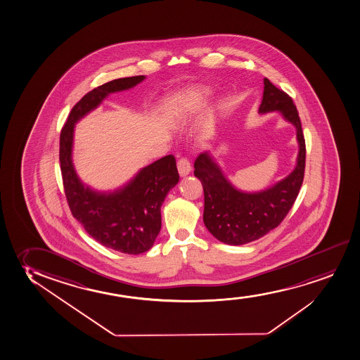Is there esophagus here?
Segmentation results:
<instances>
[{"label": "esophagus", "mask_w": 360, "mask_h": 360, "mask_svg": "<svg viewBox=\"0 0 360 360\" xmlns=\"http://www.w3.org/2000/svg\"><path fill=\"white\" fill-rule=\"evenodd\" d=\"M177 167L178 172H179V176H181V177H186V176L189 174V172L192 171L191 162H189V160L186 159V158H182V159L178 160Z\"/></svg>", "instance_id": "obj_1"}]
</instances>
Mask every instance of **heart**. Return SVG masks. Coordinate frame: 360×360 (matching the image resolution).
<instances>
[{"label":"heart","mask_w":360,"mask_h":360,"mask_svg":"<svg viewBox=\"0 0 360 360\" xmlns=\"http://www.w3.org/2000/svg\"><path fill=\"white\" fill-rule=\"evenodd\" d=\"M202 94H204V91H201V93H198L196 94V95H199V96H200V95H202Z\"/></svg>","instance_id":"1"}]
</instances>
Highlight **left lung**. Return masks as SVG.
Here are the masks:
<instances>
[{"instance_id":"1","label":"left lung","mask_w":360,"mask_h":360,"mask_svg":"<svg viewBox=\"0 0 360 360\" xmlns=\"http://www.w3.org/2000/svg\"><path fill=\"white\" fill-rule=\"evenodd\" d=\"M274 111H280L297 128V165L285 179L262 192L245 193L229 183L209 151L199 155L194 162V176L204 188V224L222 243L242 245L276 229L292 209L303 184L305 139L298 111L290 95L265 78L259 112Z\"/></svg>"}]
</instances>
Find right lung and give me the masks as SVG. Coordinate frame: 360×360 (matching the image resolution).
Masks as SVG:
<instances>
[{
  "label": "right lung",
  "mask_w": 360,
  "mask_h": 360,
  "mask_svg": "<svg viewBox=\"0 0 360 360\" xmlns=\"http://www.w3.org/2000/svg\"><path fill=\"white\" fill-rule=\"evenodd\" d=\"M144 75L111 80L85 94L72 108L60 136V164L70 212L96 242L124 252L141 254L153 247L161 229V205L178 181L173 155L141 168L124 187L95 192L82 183L72 162L75 124L98 108L108 94L131 89Z\"/></svg>",
  "instance_id": "right-lung-1"
}]
</instances>
